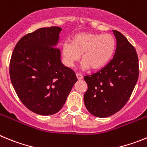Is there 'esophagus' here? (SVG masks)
I'll return each mask as SVG.
<instances>
[{
	"label": "esophagus",
	"instance_id": "34e87169",
	"mask_svg": "<svg viewBox=\"0 0 147 147\" xmlns=\"http://www.w3.org/2000/svg\"><path fill=\"white\" fill-rule=\"evenodd\" d=\"M76 77H77L78 80H82L83 76H82L81 74H76Z\"/></svg>",
	"mask_w": 147,
	"mask_h": 147
}]
</instances>
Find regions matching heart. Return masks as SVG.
Instances as JSON below:
<instances>
[{
    "mask_svg": "<svg viewBox=\"0 0 147 147\" xmlns=\"http://www.w3.org/2000/svg\"><path fill=\"white\" fill-rule=\"evenodd\" d=\"M116 42L110 34L83 32L75 34L71 42H64L62 45L63 62L67 67L74 65L82 54V70H98L107 65L115 52Z\"/></svg>",
    "mask_w": 147,
    "mask_h": 147,
    "instance_id": "heart-1",
    "label": "heart"
}]
</instances>
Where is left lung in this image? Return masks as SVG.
<instances>
[{
    "label": "left lung",
    "mask_w": 147,
    "mask_h": 147,
    "mask_svg": "<svg viewBox=\"0 0 147 147\" xmlns=\"http://www.w3.org/2000/svg\"><path fill=\"white\" fill-rule=\"evenodd\" d=\"M116 39L115 54L98 72L84 76L88 90L84 102L90 113L108 117L121 110L131 96L139 75L134 46L121 32L113 30Z\"/></svg>",
    "instance_id": "8db88e82"
}]
</instances>
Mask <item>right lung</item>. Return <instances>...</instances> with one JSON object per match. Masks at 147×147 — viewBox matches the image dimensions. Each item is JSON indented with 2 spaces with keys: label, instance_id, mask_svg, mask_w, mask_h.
Segmentation results:
<instances>
[{
  "label": "right lung",
  "instance_id": "1",
  "mask_svg": "<svg viewBox=\"0 0 147 147\" xmlns=\"http://www.w3.org/2000/svg\"><path fill=\"white\" fill-rule=\"evenodd\" d=\"M60 27L41 28L23 36L9 64L11 84L22 103L39 115L57 113L77 81L74 71L60 60L55 48Z\"/></svg>",
  "mask_w": 147,
  "mask_h": 147
}]
</instances>
